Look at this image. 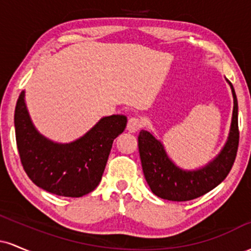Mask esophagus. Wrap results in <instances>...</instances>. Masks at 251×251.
Segmentation results:
<instances>
[{"label":"esophagus","instance_id":"esophagus-1","mask_svg":"<svg viewBox=\"0 0 251 251\" xmlns=\"http://www.w3.org/2000/svg\"><path fill=\"white\" fill-rule=\"evenodd\" d=\"M143 126V122L142 119H139V118H129L128 119V123H127V129L128 132H131V133H134V132L139 131L140 127Z\"/></svg>","mask_w":251,"mask_h":251}]
</instances>
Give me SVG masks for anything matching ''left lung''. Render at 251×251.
I'll list each match as a JSON object with an SVG mask.
<instances>
[{"label": "left lung", "mask_w": 251, "mask_h": 251, "mask_svg": "<svg viewBox=\"0 0 251 251\" xmlns=\"http://www.w3.org/2000/svg\"><path fill=\"white\" fill-rule=\"evenodd\" d=\"M234 98L231 124L224 146L212 160L195 170L181 169L172 162L163 143L150 131L138 137L143 172L155 196L172 201H191L208 194L226 179L235 162L238 148V103L235 89L226 79Z\"/></svg>", "instance_id": "8db88e82"}]
</instances>
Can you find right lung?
I'll list each match as a JSON object with an SVG mask.
<instances>
[{
  "label": "right lung",
  "mask_w": 251,
  "mask_h": 251,
  "mask_svg": "<svg viewBox=\"0 0 251 251\" xmlns=\"http://www.w3.org/2000/svg\"><path fill=\"white\" fill-rule=\"evenodd\" d=\"M25 93L17 99L14 116L16 144L28 177L50 194L82 197L99 185L112 144L122 134L127 118L103 117L82 137L56 143L37 131L25 105Z\"/></svg>",
  "instance_id": "add662e5"
}]
</instances>
